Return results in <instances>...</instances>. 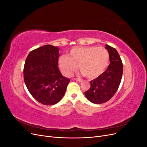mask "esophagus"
Returning <instances> with one entry per match:
<instances>
[{
	"instance_id": "34e87169",
	"label": "esophagus",
	"mask_w": 147,
	"mask_h": 147,
	"mask_svg": "<svg viewBox=\"0 0 147 147\" xmlns=\"http://www.w3.org/2000/svg\"><path fill=\"white\" fill-rule=\"evenodd\" d=\"M75 80H76L78 82H82L83 81V80H82L81 78H75Z\"/></svg>"
}]
</instances>
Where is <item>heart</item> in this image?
<instances>
[{
    "label": "heart",
    "mask_w": 147,
    "mask_h": 147,
    "mask_svg": "<svg viewBox=\"0 0 147 147\" xmlns=\"http://www.w3.org/2000/svg\"><path fill=\"white\" fill-rule=\"evenodd\" d=\"M109 54L102 47H77L70 51L69 56L62 55L59 65L65 76L70 77L79 66L81 72L89 78L99 77L109 64Z\"/></svg>",
    "instance_id": "obj_1"
}]
</instances>
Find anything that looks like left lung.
Listing matches in <instances>:
<instances>
[{"instance_id": "obj_1", "label": "left lung", "mask_w": 147, "mask_h": 147, "mask_svg": "<svg viewBox=\"0 0 147 147\" xmlns=\"http://www.w3.org/2000/svg\"><path fill=\"white\" fill-rule=\"evenodd\" d=\"M110 56V64L98 77L90 82L91 87L84 92L92 103L100 104L109 100L117 91L123 75V63L116 49L106 45Z\"/></svg>"}]
</instances>
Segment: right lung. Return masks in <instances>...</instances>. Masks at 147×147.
I'll return each instance as SVG.
<instances>
[{
    "mask_svg": "<svg viewBox=\"0 0 147 147\" xmlns=\"http://www.w3.org/2000/svg\"><path fill=\"white\" fill-rule=\"evenodd\" d=\"M59 48L46 45L31 51L24 66V80L30 94L45 105L57 104L63 98L70 80L58 68Z\"/></svg>",
    "mask_w": 147,
    "mask_h": 147,
    "instance_id": "1",
    "label": "right lung"
}]
</instances>
